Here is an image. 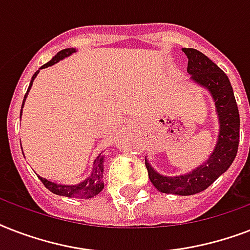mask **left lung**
<instances>
[{
	"label": "left lung",
	"mask_w": 250,
	"mask_h": 250,
	"mask_svg": "<svg viewBox=\"0 0 250 250\" xmlns=\"http://www.w3.org/2000/svg\"><path fill=\"white\" fill-rule=\"evenodd\" d=\"M188 58L187 71L190 79L209 90L219 119V135L213 153L205 164L192 172L179 176H164L158 174L145 158L150 182L162 193L189 196L206 189L213 184L235 160L240 137V117L232 85L229 78L204 53L192 48H183Z\"/></svg>",
	"instance_id": "left-lung-1"
}]
</instances>
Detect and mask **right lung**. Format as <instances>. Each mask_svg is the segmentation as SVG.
<instances>
[{"label":"right lung","instance_id":"1","mask_svg":"<svg viewBox=\"0 0 250 250\" xmlns=\"http://www.w3.org/2000/svg\"><path fill=\"white\" fill-rule=\"evenodd\" d=\"M76 49L74 48H68V49H63V50H61L56 54V56L53 57L52 60L49 61L48 63L42 64L40 67L41 68H46L49 66H53L57 62H60L61 60H63L66 57L71 56L72 53H75ZM40 70H37L32 76V80H31V83H29L28 89H27V93L24 96V100H23V104H21V107L24 105L25 98H27V94H28L29 89H31V86H32L33 80L37 76L39 71ZM104 158L105 156H102V154H98L97 158L94 160L93 162V170H92V174L83 180L79 184H75V186H64V184H57L54 182H50L48 179L45 178H40V180L42 182L46 188H48L50 192H53L54 194H58V196H64V197H75V198H90L94 197L96 194H98L104 189V182H102V172H104Z\"/></svg>","mask_w":250,"mask_h":250}]
</instances>
